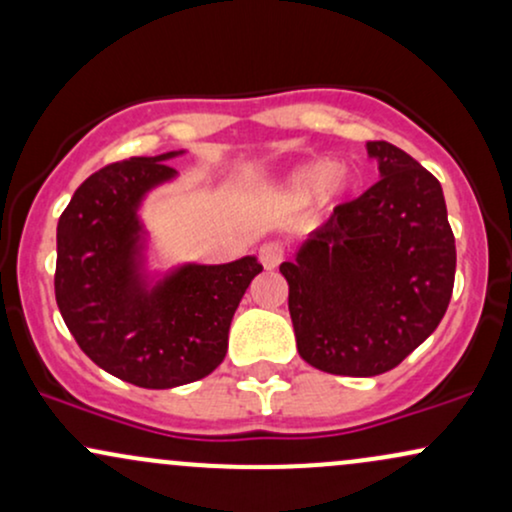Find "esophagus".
<instances>
[{
    "mask_svg": "<svg viewBox=\"0 0 512 512\" xmlns=\"http://www.w3.org/2000/svg\"><path fill=\"white\" fill-rule=\"evenodd\" d=\"M284 245L276 243V240H269V243L260 245V262L264 264V269H274L284 262Z\"/></svg>",
    "mask_w": 512,
    "mask_h": 512,
    "instance_id": "1",
    "label": "esophagus"
}]
</instances>
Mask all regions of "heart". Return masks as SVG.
I'll return each instance as SVG.
<instances>
[{
    "instance_id": "b5f03b06",
    "label": "heart",
    "mask_w": 512,
    "mask_h": 512,
    "mask_svg": "<svg viewBox=\"0 0 512 512\" xmlns=\"http://www.w3.org/2000/svg\"><path fill=\"white\" fill-rule=\"evenodd\" d=\"M296 182L305 192H317L325 187V192L334 195V192L344 190L346 178H344V170H332L327 163H313V166L303 168L301 173L296 175Z\"/></svg>"
}]
</instances>
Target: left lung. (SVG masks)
Wrapping results in <instances>:
<instances>
[{
	"mask_svg": "<svg viewBox=\"0 0 512 512\" xmlns=\"http://www.w3.org/2000/svg\"><path fill=\"white\" fill-rule=\"evenodd\" d=\"M380 178L337 204L279 272L298 354L332 375L392 370L431 337L455 286V236L440 182L407 151L368 142Z\"/></svg>",
	"mask_w": 512,
	"mask_h": 512,
	"instance_id": "obj_1",
	"label": "left lung"
}]
</instances>
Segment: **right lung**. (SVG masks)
I'll return each instance as SVG.
<instances>
[{
    "instance_id": "add662e5",
    "label": "right lung",
    "mask_w": 512,
    "mask_h": 512,
    "mask_svg": "<svg viewBox=\"0 0 512 512\" xmlns=\"http://www.w3.org/2000/svg\"><path fill=\"white\" fill-rule=\"evenodd\" d=\"M161 156L110 163L81 182L57 223L55 298L76 344L125 383L168 390L219 368L255 257L185 264L154 289L137 276V207L175 170Z\"/></svg>"
}]
</instances>
